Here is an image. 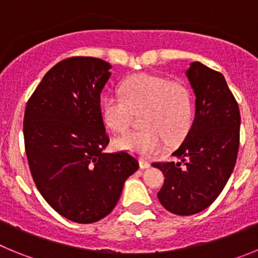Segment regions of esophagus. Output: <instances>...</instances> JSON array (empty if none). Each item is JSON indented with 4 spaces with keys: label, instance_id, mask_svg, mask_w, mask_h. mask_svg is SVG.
Listing matches in <instances>:
<instances>
[{
    "label": "esophagus",
    "instance_id": "obj_1",
    "mask_svg": "<svg viewBox=\"0 0 258 258\" xmlns=\"http://www.w3.org/2000/svg\"><path fill=\"white\" fill-rule=\"evenodd\" d=\"M150 166H151V164H150L149 161L141 159V160H140V168H141V169H149Z\"/></svg>",
    "mask_w": 258,
    "mask_h": 258
}]
</instances>
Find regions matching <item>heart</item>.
I'll return each mask as SVG.
<instances>
[{
    "label": "heart",
    "mask_w": 258,
    "mask_h": 258,
    "mask_svg": "<svg viewBox=\"0 0 258 258\" xmlns=\"http://www.w3.org/2000/svg\"><path fill=\"white\" fill-rule=\"evenodd\" d=\"M102 120L113 133H124L141 115L142 131H133L115 141L117 150L149 157L165 149L166 143H178L190 133L195 118L191 90L181 81L163 76L140 74L122 80L117 92L102 98Z\"/></svg>",
    "instance_id": "1"
}]
</instances>
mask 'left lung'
Here are the masks:
<instances>
[{"instance_id":"obj_1","label":"left lung","mask_w":258,"mask_h":258,"mask_svg":"<svg viewBox=\"0 0 258 258\" xmlns=\"http://www.w3.org/2000/svg\"><path fill=\"white\" fill-rule=\"evenodd\" d=\"M186 75L197 109L190 133L173 152L181 161L152 164L165 177L157 198L178 216L199 213L217 199L235 166L240 137L238 102L222 74L194 61Z\"/></svg>"}]
</instances>
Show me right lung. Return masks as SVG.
Returning a JSON list of instances; mask_svg holds the SVG:
<instances>
[{"mask_svg":"<svg viewBox=\"0 0 258 258\" xmlns=\"http://www.w3.org/2000/svg\"><path fill=\"white\" fill-rule=\"evenodd\" d=\"M111 66L71 56L47 71L27 102L23 133L36 187L54 211L77 223L112 212L125 179L138 169L126 151L104 154L109 137L101 93Z\"/></svg>","mask_w":258,"mask_h":258,"instance_id":"right-lung-1","label":"right lung"}]
</instances>
